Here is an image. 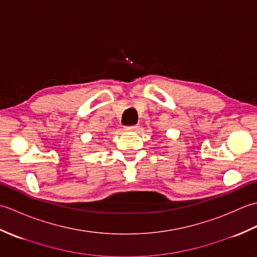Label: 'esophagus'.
<instances>
[{
	"label": "esophagus",
	"mask_w": 257,
	"mask_h": 257,
	"mask_svg": "<svg viewBox=\"0 0 257 257\" xmlns=\"http://www.w3.org/2000/svg\"><path fill=\"white\" fill-rule=\"evenodd\" d=\"M139 129V125L138 124H135V125H130V127L125 128V130H128V132H136V130Z\"/></svg>",
	"instance_id": "1"
}]
</instances>
